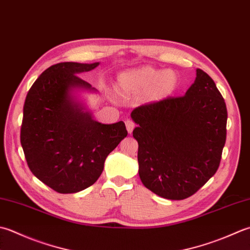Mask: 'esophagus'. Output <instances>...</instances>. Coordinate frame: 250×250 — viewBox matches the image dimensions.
Wrapping results in <instances>:
<instances>
[{"label":"esophagus","instance_id":"obj_1","mask_svg":"<svg viewBox=\"0 0 250 250\" xmlns=\"http://www.w3.org/2000/svg\"><path fill=\"white\" fill-rule=\"evenodd\" d=\"M125 124L126 131H128V133H129V134H131V133H132V131H133V129H134L135 124H134V122L132 121L131 119H126Z\"/></svg>","mask_w":250,"mask_h":250}]
</instances>
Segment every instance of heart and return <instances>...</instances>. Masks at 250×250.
<instances>
[{
	"label": "heart",
	"instance_id": "heart-1",
	"mask_svg": "<svg viewBox=\"0 0 250 250\" xmlns=\"http://www.w3.org/2000/svg\"><path fill=\"white\" fill-rule=\"evenodd\" d=\"M179 86V77L173 70H161L151 66H142L120 72L117 89L124 96L143 95L146 103H160L174 94Z\"/></svg>",
	"mask_w": 250,
	"mask_h": 250
}]
</instances>
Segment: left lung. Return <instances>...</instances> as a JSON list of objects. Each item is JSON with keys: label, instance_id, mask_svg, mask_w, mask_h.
Instances as JSON below:
<instances>
[{"label": "left lung", "instance_id": "obj_1", "mask_svg": "<svg viewBox=\"0 0 250 250\" xmlns=\"http://www.w3.org/2000/svg\"><path fill=\"white\" fill-rule=\"evenodd\" d=\"M131 118L138 125L133 138L140 179L156 195L185 199L217 172L228 111L216 83L202 69L184 96L142 105Z\"/></svg>", "mask_w": 250, "mask_h": 250}]
</instances>
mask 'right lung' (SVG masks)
Listing matches in <instances>:
<instances>
[{"mask_svg":"<svg viewBox=\"0 0 250 250\" xmlns=\"http://www.w3.org/2000/svg\"><path fill=\"white\" fill-rule=\"evenodd\" d=\"M100 62H60L41 73L23 105L21 143L31 172L54 190L77 193L94 184L128 132L122 121L93 119L80 92L96 93L78 77Z\"/></svg>","mask_w":250,"mask_h":250,"instance_id":"right-lung-1","label":"right lung"}]
</instances>
